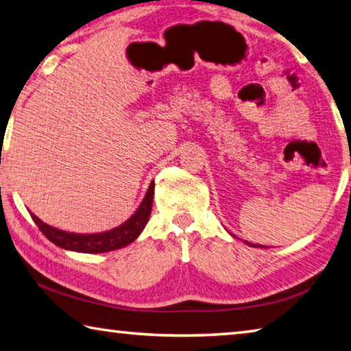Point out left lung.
Masks as SVG:
<instances>
[{
  "instance_id": "1",
  "label": "left lung",
  "mask_w": 351,
  "mask_h": 351,
  "mask_svg": "<svg viewBox=\"0 0 351 351\" xmlns=\"http://www.w3.org/2000/svg\"><path fill=\"white\" fill-rule=\"evenodd\" d=\"M246 243H247L249 246H255V247H258V245H254V243H249V241H246Z\"/></svg>"
}]
</instances>
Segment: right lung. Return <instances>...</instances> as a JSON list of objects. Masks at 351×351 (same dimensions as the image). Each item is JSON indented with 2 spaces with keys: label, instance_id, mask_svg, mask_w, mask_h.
I'll use <instances>...</instances> for the list:
<instances>
[{
  "label": "right lung",
  "instance_id": "add662e5",
  "mask_svg": "<svg viewBox=\"0 0 351 351\" xmlns=\"http://www.w3.org/2000/svg\"><path fill=\"white\" fill-rule=\"evenodd\" d=\"M153 193H154V182L152 181L148 192L145 195L144 201H142L139 209L133 213V217L127 219L125 223L119 226L116 229H111L108 232L102 234H71L66 230H60L47 226L31 213L34 223L38 226V229L43 232L47 240L54 243V245L60 246L63 249H69V251L75 252H86V254H99V252H108L114 251V249L123 247L130 245V243L138 239V235L142 232L148 221V217L152 213V204H153Z\"/></svg>",
  "mask_w": 351,
  "mask_h": 351
}]
</instances>
